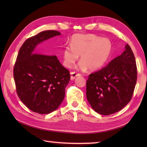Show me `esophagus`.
I'll return each instance as SVG.
<instances>
[{
	"mask_svg": "<svg viewBox=\"0 0 147 147\" xmlns=\"http://www.w3.org/2000/svg\"><path fill=\"white\" fill-rule=\"evenodd\" d=\"M80 76V74L76 73L75 72H71V80H73L76 78V76Z\"/></svg>",
	"mask_w": 147,
	"mask_h": 147,
	"instance_id": "esophagus-1",
	"label": "esophagus"
}]
</instances>
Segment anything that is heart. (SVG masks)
<instances>
[{
	"label": "heart",
	"mask_w": 147,
	"mask_h": 147,
	"mask_svg": "<svg viewBox=\"0 0 147 147\" xmlns=\"http://www.w3.org/2000/svg\"><path fill=\"white\" fill-rule=\"evenodd\" d=\"M70 47L65 48L63 64L71 68L80 55L78 67L91 71L100 69L110 56L112 45L109 39L94 34H77L72 38Z\"/></svg>",
	"instance_id": "b5f03b06"
}]
</instances>
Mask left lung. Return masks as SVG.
<instances>
[{
    "label": "left lung",
    "instance_id": "obj_1",
    "mask_svg": "<svg viewBox=\"0 0 147 147\" xmlns=\"http://www.w3.org/2000/svg\"><path fill=\"white\" fill-rule=\"evenodd\" d=\"M137 81L136 59L130 47L106 67L89 74L86 96L96 113L108 115L120 111L130 101Z\"/></svg>",
    "mask_w": 147,
    "mask_h": 147
}]
</instances>
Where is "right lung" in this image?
Returning a JSON list of instances; mask_svg holds the SVG:
<instances>
[{
    "label": "right lung",
    "mask_w": 147,
    "mask_h": 147,
    "mask_svg": "<svg viewBox=\"0 0 147 147\" xmlns=\"http://www.w3.org/2000/svg\"><path fill=\"white\" fill-rule=\"evenodd\" d=\"M61 35L45 30L24 41L13 69L18 96L27 108L39 114H48L63 102L70 74L56 56L38 54L36 47L42 42Z\"/></svg>",
    "instance_id": "add662e5"
}]
</instances>
